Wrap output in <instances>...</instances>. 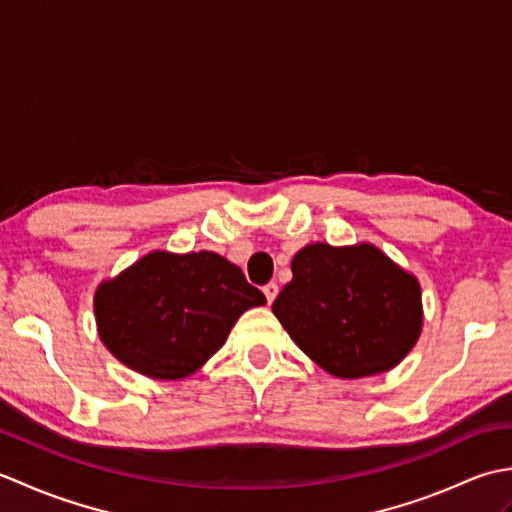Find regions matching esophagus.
<instances>
[{
    "instance_id": "34e87169",
    "label": "esophagus",
    "mask_w": 512,
    "mask_h": 512,
    "mask_svg": "<svg viewBox=\"0 0 512 512\" xmlns=\"http://www.w3.org/2000/svg\"><path fill=\"white\" fill-rule=\"evenodd\" d=\"M277 292H279V286L275 284V281H270V284H266V286H264V295H266L268 303H273V301H275Z\"/></svg>"
}]
</instances>
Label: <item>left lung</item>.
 Returning <instances> with one entry per match:
<instances>
[{
  "label": "left lung",
  "mask_w": 512,
  "mask_h": 512,
  "mask_svg": "<svg viewBox=\"0 0 512 512\" xmlns=\"http://www.w3.org/2000/svg\"><path fill=\"white\" fill-rule=\"evenodd\" d=\"M273 312L290 339L339 378L387 372L422 328L416 277L369 244L301 248Z\"/></svg>",
  "instance_id": "left-lung-1"
}]
</instances>
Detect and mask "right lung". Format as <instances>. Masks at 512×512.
I'll use <instances>...</instances> for the list:
<instances>
[{"mask_svg":"<svg viewBox=\"0 0 512 512\" xmlns=\"http://www.w3.org/2000/svg\"><path fill=\"white\" fill-rule=\"evenodd\" d=\"M266 303L228 259L158 250L96 290L99 334L118 361L173 380L195 372L224 345L248 308Z\"/></svg>","mask_w":512,"mask_h":512,"instance_id":"add662e5","label":"right lung"}]
</instances>
